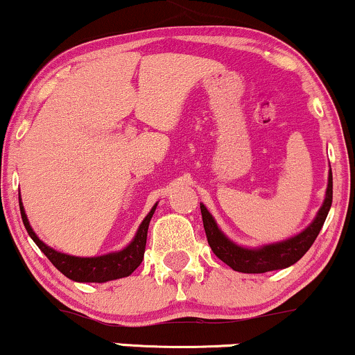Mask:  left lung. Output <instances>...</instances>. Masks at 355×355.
<instances>
[{
	"label": "left lung",
	"instance_id": "1",
	"mask_svg": "<svg viewBox=\"0 0 355 355\" xmlns=\"http://www.w3.org/2000/svg\"><path fill=\"white\" fill-rule=\"evenodd\" d=\"M332 205V172L329 170V180L326 198H324L322 207L319 208L318 215L313 220L304 232H301L296 236L289 238V240L272 243V245H264L261 248H243L236 243L225 236L223 232L218 228L215 218L211 213L207 210L203 203H200V210H202L203 228L207 233L208 245L211 251L215 253L221 261L233 268L234 271L240 272H268L275 270H284V268L291 266L296 261H300L306 251L313 246L319 232H321L324 221Z\"/></svg>",
	"mask_w": 355,
	"mask_h": 355
}]
</instances>
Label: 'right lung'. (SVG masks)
<instances>
[{"mask_svg": "<svg viewBox=\"0 0 355 355\" xmlns=\"http://www.w3.org/2000/svg\"><path fill=\"white\" fill-rule=\"evenodd\" d=\"M155 208L157 203L153 205L150 213H148L142 223H140L139 230H137V234L134 236V240L130 241L129 246H125L121 251H115V253H109L104 256L79 258V256L59 253V251L44 245V243L37 238V234L33 232L26 213H24L23 203L19 202L21 218H23L24 228H26L29 236L33 238V241L40 246L42 253L48 256L49 261L53 263L64 276L69 277L72 281H78V283H105V281L119 279V277H125L132 275V272L140 266V263H142L144 259L145 245H147L148 223H150Z\"/></svg>", "mask_w": 355, "mask_h": 355, "instance_id": "1", "label": "right lung"}]
</instances>
